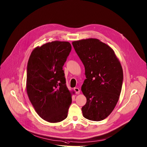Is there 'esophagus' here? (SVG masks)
Returning <instances> with one entry per match:
<instances>
[{"label": "esophagus", "mask_w": 147, "mask_h": 147, "mask_svg": "<svg viewBox=\"0 0 147 147\" xmlns=\"http://www.w3.org/2000/svg\"><path fill=\"white\" fill-rule=\"evenodd\" d=\"M74 90L76 94H79L80 93V90L78 88H75Z\"/></svg>", "instance_id": "esophagus-1"}]
</instances>
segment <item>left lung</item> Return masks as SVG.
<instances>
[{"mask_svg": "<svg viewBox=\"0 0 147 147\" xmlns=\"http://www.w3.org/2000/svg\"><path fill=\"white\" fill-rule=\"evenodd\" d=\"M72 45L85 67L86 79L81 90L87 98L83 116L101 121L110 115L119 100L123 69L115 51L96 38L74 41Z\"/></svg>", "mask_w": 147, "mask_h": 147, "instance_id": "1", "label": "left lung"}]
</instances>
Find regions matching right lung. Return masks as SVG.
Masks as SVG:
<instances>
[{"label":"right lung","instance_id":"1","mask_svg":"<svg viewBox=\"0 0 147 147\" xmlns=\"http://www.w3.org/2000/svg\"><path fill=\"white\" fill-rule=\"evenodd\" d=\"M71 49L67 41L49 42L34 49L28 62V96L40 117L50 123L65 119L72 103L63 70Z\"/></svg>","mask_w":147,"mask_h":147}]
</instances>
